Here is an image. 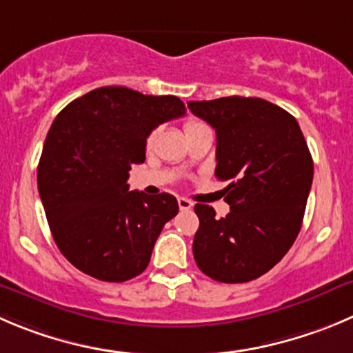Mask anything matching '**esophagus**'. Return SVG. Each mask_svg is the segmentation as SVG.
<instances>
[{
    "label": "esophagus",
    "mask_w": 353,
    "mask_h": 353,
    "mask_svg": "<svg viewBox=\"0 0 353 353\" xmlns=\"http://www.w3.org/2000/svg\"><path fill=\"white\" fill-rule=\"evenodd\" d=\"M192 206H194V204L190 203L189 199H185V197H179V208H180V211H189Z\"/></svg>",
    "instance_id": "obj_1"
}]
</instances>
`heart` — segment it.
Here are the masks:
<instances>
[{
    "label": "heart",
    "mask_w": 353,
    "mask_h": 353,
    "mask_svg": "<svg viewBox=\"0 0 353 353\" xmlns=\"http://www.w3.org/2000/svg\"><path fill=\"white\" fill-rule=\"evenodd\" d=\"M203 126H206V124L201 123V121H194V119H190V121H187V123H185V133L194 132V130H197V128H203ZM152 140H154V133H152V135L149 137V143L152 142Z\"/></svg>",
    "instance_id": "b5f03b06"
}]
</instances>
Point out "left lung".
Here are the masks:
<instances>
[{"label": "left lung", "instance_id": "1", "mask_svg": "<svg viewBox=\"0 0 353 353\" xmlns=\"http://www.w3.org/2000/svg\"><path fill=\"white\" fill-rule=\"evenodd\" d=\"M216 132L218 180H227L230 213L216 218L196 204L192 251L201 272L218 283L258 279L290 251L301 229L314 161L298 121L275 103L223 97L187 103Z\"/></svg>", "mask_w": 353, "mask_h": 353}]
</instances>
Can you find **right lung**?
<instances>
[{
    "instance_id": "1",
    "label": "right lung",
    "mask_w": 353,
    "mask_h": 353,
    "mask_svg": "<svg viewBox=\"0 0 353 353\" xmlns=\"http://www.w3.org/2000/svg\"><path fill=\"white\" fill-rule=\"evenodd\" d=\"M185 114L179 97L102 86L53 121L38 164V189L60 253L85 274L124 283L142 274L164 223L179 213L171 194L130 190L147 137Z\"/></svg>"
}]
</instances>
